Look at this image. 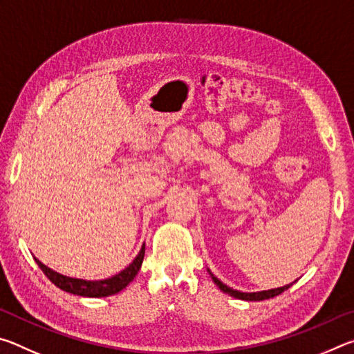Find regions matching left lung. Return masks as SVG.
<instances>
[{"mask_svg":"<svg viewBox=\"0 0 354 354\" xmlns=\"http://www.w3.org/2000/svg\"><path fill=\"white\" fill-rule=\"evenodd\" d=\"M211 277H212V281L215 284H217L221 290H223L225 293H230L231 297H234V298H239V299H247V301H262V299H268V298H273V297H277V295H279V293H283L284 290H287L289 289V287L292 286V284H287V286H284V287H278V289H272V290H262V292H253V293H245V292H239V290H234V289H231V287H227V286H225L223 283H221L220 279H217L214 277V274L211 273Z\"/></svg>","mask_w":354,"mask_h":354,"instance_id":"8db88e82","label":"left lung"}]
</instances>
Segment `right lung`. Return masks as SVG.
I'll return each instance as SVG.
<instances>
[{
	"label": "right lung",
	"mask_w": 354,
	"mask_h": 354,
	"mask_svg": "<svg viewBox=\"0 0 354 354\" xmlns=\"http://www.w3.org/2000/svg\"><path fill=\"white\" fill-rule=\"evenodd\" d=\"M143 256H145V245H143L140 253L137 254L136 259L129 263V267H127L123 272L115 274V277L107 278L103 281H84V279L68 278V277H64V274L53 272L51 268L44 266L39 259H35V262L39 263V267L41 268V272L46 274L48 279H50L55 286H57L59 289H62L68 293H73V295H81V297H109V295H113V293L123 290L124 287H127L131 281L136 278L137 272H139L142 267Z\"/></svg>",
	"instance_id": "add662e5"
}]
</instances>
